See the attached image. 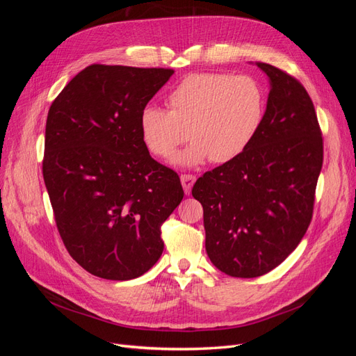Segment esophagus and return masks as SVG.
Segmentation results:
<instances>
[{"instance_id": "obj_1", "label": "esophagus", "mask_w": 356, "mask_h": 356, "mask_svg": "<svg viewBox=\"0 0 356 356\" xmlns=\"http://www.w3.org/2000/svg\"><path fill=\"white\" fill-rule=\"evenodd\" d=\"M195 181H196L195 175H190V174L181 175V184H182V188H184V191H186V195H190L191 187H193V184H195Z\"/></svg>"}]
</instances>
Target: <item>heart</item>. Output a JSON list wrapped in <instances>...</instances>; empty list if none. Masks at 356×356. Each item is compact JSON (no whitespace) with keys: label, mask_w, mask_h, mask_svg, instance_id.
I'll use <instances>...</instances> for the list:
<instances>
[{"label":"heart","mask_w":356,"mask_h":356,"mask_svg":"<svg viewBox=\"0 0 356 356\" xmlns=\"http://www.w3.org/2000/svg\"><path fill=\"white\" fill-rule=\"evenodd\" d=\"M168 105L169 111L157 105L141 111L139 129L148 152L169 159L188 136L193 144L177 163L193 166L209 159L224 165L251 145L263 123L266 96L250 75L203 72L172 89Z\"/></svg>","instance_id":"heart-1"}]
</instances>
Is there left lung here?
Segmentation results:
<instances>
[{"instance_id": "1", "label": "left lung", "mask_w": 356, "mask_h": 356, "mask_svg": "<svg viewBox=\"0 0 356 356\" xmlns=\"http://www.w3.org/2000/svg\"><path fill=\"white\" fill-rule=\"evenodd\" d=\"M257 67L270 80L261 127L238 159L203 174L191 190L203 207L209 260L233 277L261 276L296 250L314 213L324 160L303 84L268 63Z\"/></svg>"}]
</instances>
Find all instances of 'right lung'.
Returning <instances> with one entry per match:
<instances>
[{
  "label": "right lung",
  "instance_id": "1",
  "mask_svg": "<svg viewBox=\"0 0 356 356\" xmlns=\"http://www.w3.org/2000/svg\"><path fill=\"white\" fill-rule=\"evenodd\" d=\"M174 70L93 65L51 102L42 177L58 232L89 273L129 281L163 252L161 224L184 190L148 153L139 117Z\"/></svg>",
  "mask_w": 356,
  "mask_h": 356
}]
</instances>
